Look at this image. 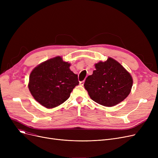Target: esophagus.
<instances>
[{
  "mask_svg": "<svg viewBox=\"0 0 158 158\" xmlns=\"http://www.w3.org/2000/svg\"><path fill=\"white\" fill-rule=\"evenodd\" d=\"M84 83H85V81H80V82H79L80 85H81V86H83V85H84Z\"/></svg>",
  "mask_w": 158,
  "mask_h": 158,
  "instance_id": "34e87169",
  "label": "esophagus"
}]
</instances>
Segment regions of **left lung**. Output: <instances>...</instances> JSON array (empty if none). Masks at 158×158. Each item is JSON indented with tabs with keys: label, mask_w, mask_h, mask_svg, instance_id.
Returning <instances> with one entry per match:
<instances>
[{
	"label": "left lung",
	"mask_w": 158,
	"mask_h": 158,
	"mask_svg": "<svg viewBox=\"0 0 158 158\" xmlns=\"http://www.w3.org/2000/svg\"><path fill=\"white\" fill-rule=\"evenodd\" d=\"M95 70L88 76L84 86L95 102L111 107L123 101L130 94L132 86L131 74L111 57L95 64Z\"/></svg>",
	"instance_id": "8db88e82"
}]
</instances>
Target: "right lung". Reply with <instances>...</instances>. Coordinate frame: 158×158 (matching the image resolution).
Listing matches in <instances>:
<instances>
[{"label":"right lung","mask_w":158,"mask_h":158,"mask_svg":"<svg viewBox=\"0 0 158 158\" xmlns=\"http://www.w3.org/2000/svg\"><path fill=\"white\" fill-rule=\"evenodd\" d=\"M70 64L57 56L40 64L31 72L29 89L32 97L47 108L60 106L70 97L79 85L78 76L70 69Z\"/></svg>","instance_id":"right-lung-1"}]
</instances>
